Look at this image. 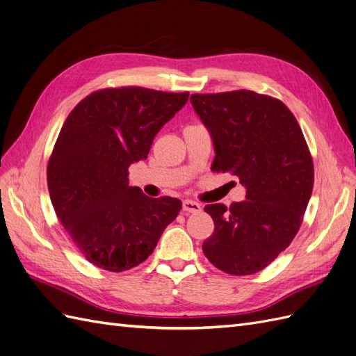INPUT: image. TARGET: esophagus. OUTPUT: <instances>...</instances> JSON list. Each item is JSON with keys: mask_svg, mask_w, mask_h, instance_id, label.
<instances>
[{"mask_svg": "<svg viewBox=\"0 0 356 356\" xmlns=\"http://www.w3.org/2000/svg\"><path fill=\"white\" fill-rule=\"evenodd\" d=\"M182 211L188 212V213H197V212L202 211V207L197 202L184 200V202H182Z\"/></svg>", "mask_w": 356, "mask_h": 356, "instance_id": "esophagus-1", "label": "esophagus"}]
</instances>
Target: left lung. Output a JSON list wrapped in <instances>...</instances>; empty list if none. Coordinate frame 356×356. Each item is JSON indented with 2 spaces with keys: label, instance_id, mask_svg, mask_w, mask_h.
Masks as SVG:
<instances>
[{
  "label": "left lung",
  "instance_id": "obj_1",
  "mask_svg": "<svg viewBox=\"0 0 356 356\" xmlns=\"http://www.w3.org/2000/svg\"><path fill=\"white\" fill-rule=\"evenodd\" d=\"M211 134L212 170L230 172L246 200L204 207L213 233L202 250L220 270L245 276L263 270L296 238L314 190V161L286 105L252 90L191 95Z\"/></svg>",
  "mask_w": 356,
  "mask_h": 356
}]
</instances>
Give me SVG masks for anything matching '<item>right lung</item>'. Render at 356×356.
<instances>
[{
    "label": "right lung",
    "mask_w": 356,
    "mask_h": 356,
    "mask_svg": "<svg viewBox=\"0 0 356 356\" xmlns=\"http://www.w3.org/2000/svg\"><path fill=\"white\" fill-rule=\"evenodd\" d=\"M188 92L102 89L75 105L47 166L53 208L86 260L124 272L152 255L181 200L153 199L129 186V166L147 159L157 132Z\"/></svg>",
    "instance_id": "1"
}]
</instances>
